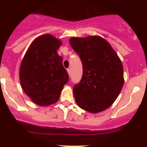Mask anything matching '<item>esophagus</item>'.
Returning a JSON list of instances; mask_svg holds the SVG:
<instances>
[{
	"instance_id": "obj_1",
	"label": "esophagus",
	"mask_w": 147,
	"mask_h": 147,
	"mask_svg": "<svg viewBox=\"0 0 147 147\" xmlns=\"http://www.w3.org/2000/svg\"><path fill=\"white\" fill-rule=\"evenodd\" d=\"M67 73H68V75H69V76H70V75H71V70L69 69H67Z\"/></svg>"
}]
</instances>
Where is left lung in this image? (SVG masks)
Segmentation results:
<instances>
[{"mask_svg":"<svg viewBox=\"0 0 147 147\" xmlns=\"http://www.w3.org/2000/svg\"><path fill=\"white\" fill-rule=\"evenodd\" d=\"M80 56L83 73L73 94L77 105L90 113H98L115 102L124 82L123 65L110 44L98 35L69 39Z\"/></svg>","mask_w":147,"mask_h":147,"instance_id":"obj_1","label":"left lung"}]
</instances>
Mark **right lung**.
Segmentation results:
<instances>
[{
  "mask_svg": "<svg viewBox=\"0 0 147 147\" xmlns=\"http://www.w3.org/2000/svg\"><path fill=\"white\" fill-rule=\"evenodd\" d=\"M62 41L50 34L35 38L22 60L19 78L23 90L31 101L48 106L58 101L69 76L57 50Z\"/></svg>",
  "mask_w": 147,
  "mask_h": 147,
  "instance_id": "1",
  "label": "right lung"
}]
</instances>
